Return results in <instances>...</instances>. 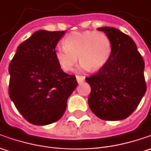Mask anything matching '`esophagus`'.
I'll list each match as a JSON object with an SVG mask.
<instances>
[{
	"label": "esophagus",
	"mask_w": 151,
	"mask_h": 151,
	"mask_svg": "<svg viewBox=\"0 0 151 151\" xmlns=\"http://www.w3.org/2000/svg\"><path fill=\"white\" fill-rule=\"evenodd\" d=\"M76 80H77V82L79 84L82 83L85 81V76H76Z\"/></svg>",
	"instance_id": "esophagus-1"
}]
</instances>
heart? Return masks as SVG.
<instances>
[{"label": "heart", "instance_id": "1", "mask_svg": "<svg viewBox=\"0 0 151 151\" xmlns=\"http://www.w3.org/2000/svg\"><path fill=\"white\" fill-rule=\"evenodd\" d=\"M113 53V44L106 33L94 31H76L63 39V46L55 50V57L62 70H72L78 61L81 69L98 70L105 66Z\"/></svg>", "mask_w": 151, "mask_h": 151}]
</instances>
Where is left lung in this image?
I'll list each match as a JSON object with an SVG mask.
<instances>
[{
  "mask_svg": "<svg viewBox=\"0 0 151 151\" xmlns=\"http://www.w3.org/2000/svg\"><path fill=\"white\" fill-rule=\"evenodd\" d=\"M97 29L110 38L113 53L105 66L86 78L91 89L88 104L99 119L107 121L127 119L146 91L145 62L129 36L114 27Z\"/></svg>",
  "mask_w": 151,
  "mask_h": 151,
  "instance_id": "obj_1",
  "label": "left lung"
}]
</instances>
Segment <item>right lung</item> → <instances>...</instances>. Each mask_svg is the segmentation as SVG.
<instances>
[{
  "instance_id": "1",
  "label": "right lung",
  "mask_w": 151,
  "mask_h": 151,
  "mask_svg": "<svg viewBox=\"0 0 151 151\" xmlns=\"http://www.w3.org/2000/svg\"><path fill=\"white\" fill-rule=\"evenodd\" d=\"M65 32H35L17 47L9 65V96L32 124L58 121L77 86L76 76L64 72L55 60V47Z\"/></svg>"
}]
</instances>
